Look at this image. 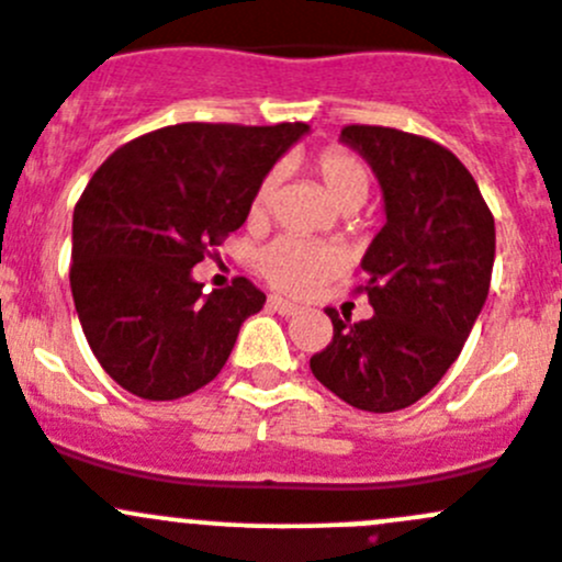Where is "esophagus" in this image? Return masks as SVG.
<instances>
[{"label": "esophagus", "instance_id": "esophagus-1", "mask_svg": "<svg viewBox=\"0 0 562 562\" xmlns=\"http://www.w3.org/2000/svg\"><path fill=\"white\" fill-rule=\"evenodd\" d=\"M267 306H270L272 312H278V315H297V312H301V306H297V303L286 301V297H281V295H270Z\"/></svg>", "mask_w": 562, "mask_h": 562}]
</instances>
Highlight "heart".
<instances>
[{
    "label": "heart",
    "instance_id": "1",
    "mask_svg": "<svg viewBox=\"0 0 562 562\" xmlns=\"http://www.w3.org/2000/svg\"><path fill=\"white\" fill-rule=\"evenodd\" d=\"M312 169L337 209L353 211L368 198L370 175L353 153L342 150V147H328L312 161ZM272 194H276V175L270 172L267 178H261L250 198V209H247L250 223H261L267 217ZM256 267L276 290H284L290 295H306L342 270L345 256L339 247L326 245V241L278 236L256 254Z\"/></svg>",
    "mask_w": 562,
    "mask_h": 562
}]
</instances>
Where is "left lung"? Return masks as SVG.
Instances as JSON below:
<instances>
[{
	"label": "left lung",
	"mask_w": 562,
	"mask_h": 562,
	"mask_svg": "<svg viewBox=\"0 0 562 562\" xmlns=\"http://www.w3.org/2000/svg\"><path fill=\"white\" fill-rule=\"evenodd\" d=\"M342 144L379 178L384 228L362 259L373 317L334 323L308 368L364 412L424 398L460 357L491 290L496 225L473 175L437 142L395 127L348 125Z\"/></svg>",
	"instance_id": "obj_1"
}]
</instances>
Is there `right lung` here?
<instances>
[{
    "mask_svg": "<svg viewBox=\"0 0 562 562\" xmlns=\"http://www.w3.org/2000/svg\"><path fill=\"white\" fill-rule=\"evenodd\" d=\"M306 133L183 122L122 144L89 180L71 223V297L127 393L183 398L228 362L267 297L247 278L205 295L192 267L241 228L261 178Z\"/></svg>",
    "mask_w": 562,
    "mask_h": 562,
    "instance_id": "add662e5",
    "label": "right lung"
}]
</instances>
